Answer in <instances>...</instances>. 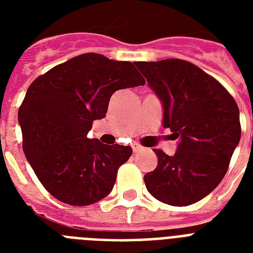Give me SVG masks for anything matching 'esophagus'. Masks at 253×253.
<instances>
[{
	"label": "esophagus",
	"instance_id": "obj_1",
	"mask_svg": "<svg viewBox=\"0 0 253 253\" xmlns=\"http://www.w3.org/2000/svg\"><path fill=\"white\" fill-rule=\"evenodd\" d=\"M142 150H143L142 146H139V144H136V143H134V144H132V151H134L135 154H138V152H140Z\"/></svg>",
	"mask_w": 253,
	"mask_h": 253
}]
</instances>
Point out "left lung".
<instances>
[{"label":"left lung","instance_id":"obj_1","mask_svg":"<svg viewBox=\"0 0 253 253\" xmlns=\"http://www.w3.org/2000/svg\"><path fill=\"white\" fill-rule=\"evenodd\" d=\"M163 105V126L178 139L173 156L162 150L158 167L144 174L156 200L188 206L219 185L240 140L239 107L222 85L197 65L180 59L136 61Z\"/></svg>","mask_w":253,"mask_h":253}]
</instances>
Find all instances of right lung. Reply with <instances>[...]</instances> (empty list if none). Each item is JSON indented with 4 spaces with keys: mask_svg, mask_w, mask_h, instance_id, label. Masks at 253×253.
Instances as JSON below:
<instances>
[{
    "mask_svg": "<svg viewBox=\"0 0 253 253\" xmlns=\"http://www.w3.org/2000/svg\"><path fill=\"white\" fill-rule=\"evenodd\" d=\"M134 64L83 53L38 77L26 91L18 111L23 152L56 200L86 206L111 192L132 150L86 135L93 121L106 117L115 91L146 84Z\"/></svg>",
    "mask_w": 253,
    "mask_h": 253,
    "instance_id": "right-lung-1",
    "label": "right lung"
}]
</instances>
